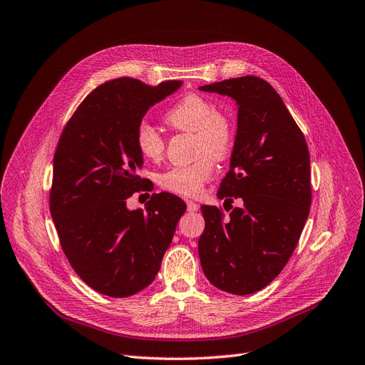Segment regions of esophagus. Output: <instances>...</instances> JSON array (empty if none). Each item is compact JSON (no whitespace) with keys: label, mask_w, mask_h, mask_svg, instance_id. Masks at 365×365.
Instances as JSON below:
<instances>
[{"label":"esophagus","mask_w":365,"mask_h":365,"mask_svg":"<svg viewBox=\"0 0 365 365\" xmlns=\"http://www.w3.org/2000/svg\"><path fill=\"white\" fill-rule=\"evenodd\" d=\"M186 205H187V212H197L200 209V205L191 200L186 201Z\"/></svg>","instance_id":"1"}]
</instances>
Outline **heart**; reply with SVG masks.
Here are the masks:
<instances>
[{"mask_svg": "<svg viewBox=\"0 0 365 365\" xmlns=\"http://www.w3.org/2000/svg\"><path fill=\"white\" fill-rule=\"evenodd\" d=\"M164 120L176 131L194 133L197 160L187 165L173 167L160 174L158 182L165 191L183 197H197L215 173L216 161H224L235 145V125L231 116L198 93H187L167 110ZM138 153L149 161H160L165 153V140L152 125L141 122L134 134Z\"/></svg>", "mask_w": 365, "mask_h": 365, "instance_id": "obj_1", "label": "heart"}]
</instances>
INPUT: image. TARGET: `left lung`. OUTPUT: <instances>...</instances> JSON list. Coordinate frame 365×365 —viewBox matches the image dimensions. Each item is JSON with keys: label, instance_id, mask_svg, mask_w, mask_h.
Masks as SVG:
<instances>
[{"label": "left lung", "instance_id": "8db88e82", "mask_svg": "<svg viewBox=\"0 0 365 365\" xmlns=\"http://www.w3.org/2000/svg\"><path fill=\"white\" fill-rule=\"evenodd\" d=\"M200 91L228 95L239 107L231 167L217 198H240L243 205L230 216L201 205L198 255L216 288L247 295L276 279L299 240L312 204L310 155L289 110L264 78L243 76Z\"/></svg>", "mask_w": 365, "mask_h": 365}]
</instances>
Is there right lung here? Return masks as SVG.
Returning <instances> with one entry per match:
<instances>
[{"label": "right lung", "instance_id": "1", "mask_svg": "<svg viewBox=\"0 0 365 365\" xmlns=\"http://www.w3.org/2000/svg\"><path fill=\"white\" fill-rule=\"evenodd\" d=\"M182 86H149L119 77L95 88L62 131L49 194L59 243L73 270L103 295L130 297L155 280L186 204L152 194L146 209L126 200L150 191L138 176L143 156L134 143L148 110Z\"/></svg>", "mask_w": 365, "mask_h": 365}]
</instances>
